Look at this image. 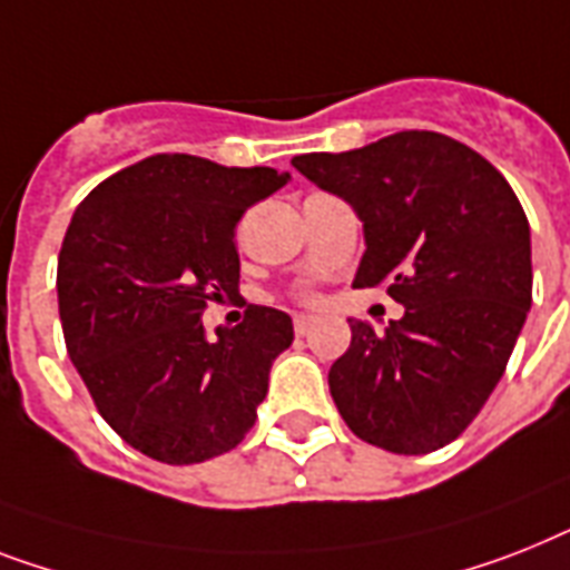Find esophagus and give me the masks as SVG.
I'll list each match as a JSON object with an SVG mask.
<instances>
[{"instance_id": "1", "label": "esophagus", "mask_w": 570, "mask_h": 570, "mask_svg": "<svg viewBox=\"0 0 570 570\" xmlns=\"http://www.w3.org/2000/svg\"><path fill=\"white\" fill-rule=\"evenodd\" d=\"M309 331H313V318L295 316V336H307Z\"/></svg>"}]
</instances>
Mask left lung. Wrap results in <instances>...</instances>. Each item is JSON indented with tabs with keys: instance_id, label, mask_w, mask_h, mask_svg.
I'll list each match as a JSON object with an SVG mask.
<instances>
[{
	"instance_id": "8db88e82",
	"label": "left lung",
	"mask_w": 570,
	"mask_h": 570,
	"mask_svg": "<svg viewBox=\"0 0 570 570\" xmlns=\"http://www.w3.org/2000/svg\"><path fill=\"white\" fill-rule=\"evenodd\" d=\"M293 166L363 219L354 286L404 304L386 331L351 322L327 383L354 436L392 453L445 448L478 419L533 304L524 207L483 155L436 131H397Z\"/></svg>"
}]
</instances>
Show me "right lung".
Returning a JSON list of instances; mask_svg holds the SVG:
<instances>
[{
  "label": "right lung",
  "instance_id": "right-lung-1",
  "mask_svg": "<svg viewBox=\"0 0 570 570\" xmlns=\"http://www.w3.org/2000/svg\"><path fill=\"white\" fill-rule=\"evenodd\" d=\"M289 175L151 155L76 207L58 254L63 342L92 404L140 453L205 462L254 428L293 318L248 304L205 340L207 301L239 295L234 228Z\"/></svg>",
  "mask_w": 570,
  "mask_h": 570
}]
</instances>
